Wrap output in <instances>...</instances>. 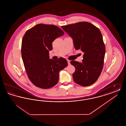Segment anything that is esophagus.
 Instances as JSON below:
<instances>
[{"mask_svg":"<svg viewBox=\"0 0 126 126\" xmlns=\"http://www.w3.org/2000/svg\"><path fill=\"white\" fill-rule=\"evenodd\" d=\"M67 63H68V65H70V60H67Z\"/></svg>","mask_w":126,"mask_h":126,"instance_id":"esophagus-1","label":"esophagus"}]
</instances>
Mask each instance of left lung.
<instances>
[{
    "label": "left lung",
    "mask_w": 126,
    "mask_h": 126,
    "mask_svg": "<svg viewBox=\"0 0 126 126\" xmlns=\"http://www.w3.org/2000/svg\"><path fill=\"white\" fill-rule=\"evenodd\" d=\"M73 40L76 49L84 52L82 63L72 60L75 67L73 74L75 83L83 86L94 84L99 78L103 66L105 47L102 33L95 25L86 22L61 26Z\"/></svg>",
    "instance_id": "8db88e82"
}]
</instances>
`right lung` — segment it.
<instances>
[{
  "label": "right lung",
  "instance_id": "1",
  "mask_svg": "<svg viewBox=\"0 0 126 126\" xmlns=\"http://www.w3.org/2000/svg\"><path fill=\"white\" fill-rule=\"evenodd\" d=\"M64 34L57 26L38 24L26 31L23 37L21 54L30 81L37 87L48 89L58 83L59 73L67 66L65 59H49L52 42Z\"/></svg>",
  "mask_w": 126,
  "mask_h": 126
}]
</instances>
